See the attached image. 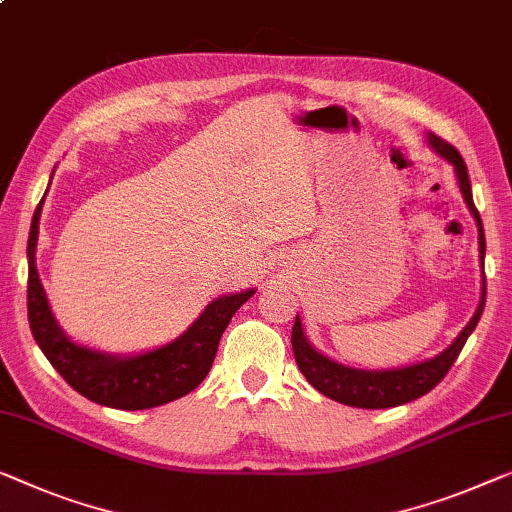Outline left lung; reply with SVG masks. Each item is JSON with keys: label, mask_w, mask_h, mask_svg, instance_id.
<instances>
[{"label": "left lung", "mask_w": 512, "mask_h": 512, "mask_svg": "<svg viewBox=\"0 0 512 512\" xmlns=\"http://www.w3.org/2000/svg\"><path fill=\"white\" fill-rule=\"evenodd\" d=\"M427 142L432 144V149L437 151L439 156H444L448 163H453L455 167L457 183H460L464 202H467L469 211L474 213L478 223L480 259H483L485 257L483 223H480V213L474 204V197H471V183H469V172H467V165H464V158L460 156V151H457L453 144H448L437 135H430V140ZM485 294H487V285L483 280V299H480L476 315L471 317V322L464 326V331L457 335L451 347L444 349L439 356L430 358V361L409 365V368H400V370H381V372L354 370L331 361V358L319 354L317 349L305 340L301 319L296 317L294 329H292V349H294L296 365H299L303 377L308 379L319 393H324L326 398H331L335 402L349 404V407H358V409L398 407V404L411 402L421 398L425 393H430L432 388L448 375V370H451L455 358L462 352L464 342H467L471 331L476 329L480 315H483Z\"/></svg>", "instance_id": "8db88e82"}]
</instances>
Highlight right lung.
I'll return each mask as SVG.
<instances>
[{
	"label": "right lung",
	"mask_w": 512,
	"mask_h": 512,
	"mask_svg": "<svg viewBox=\"0 0 512 512\" xmlns=\"http://www.w3.org/2000/svg\"><path fill=\"white\" fill-rule=\"evenodd\" d=\"M41 204L36 207L27 243V315L34 340L52 368L66 379L73 391L85 395L87 400L126 411L160 407L200 386L216 358L220 335L225 333L234 312L255 294L253 289L211 301L186 333L154 352L119 358L78 347L57 326L41 280H38L34 253Z\"/></svg>",
	"instance_id": "right-lung-1"
}]
</instances>
